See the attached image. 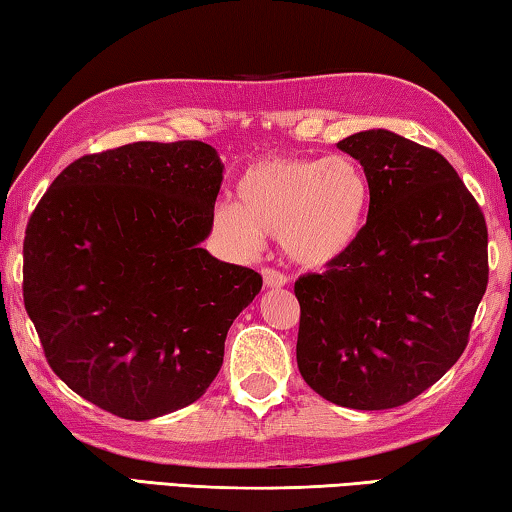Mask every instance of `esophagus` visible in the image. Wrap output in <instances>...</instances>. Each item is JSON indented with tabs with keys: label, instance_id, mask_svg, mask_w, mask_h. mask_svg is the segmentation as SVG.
<instances>
[{
	"label": "esophagus",
	"instance_id": "esophagus-1",
	"mask_svg": "<svg viewBox=\"0 0 512 512\" xmlns=\"http://www.w3.org/2000/svg\"><path fill=\"white\" fill-rule=\"evenodd\" d=\"M263 281H265V288H283L288 283V276L283 272L272 270V267H265Z\"/></svg>",
	"mask_w": 512,
	"mask_h": 512
}]
</instances>
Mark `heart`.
I'll return each mask as SVG.
<instances>
[{
    "label": "heart",
    "mask_w": 512,
    "mask_h": 512,
    "mask_svg": "<svg viewBox=\"0 0 512 512\" xmlns=\"http://www.w3.org/2000/svg\"><path fill=\"white\" fill-rule=\"evenodd\" d=\"M238 201L215 208V226L240 249L276 236L290 261L324 267L356 245L372 204L370 179L349 156L263 158L238 181Z\"/></svg>",
    "instance_id": "b5f03b06"
}]
</instances>
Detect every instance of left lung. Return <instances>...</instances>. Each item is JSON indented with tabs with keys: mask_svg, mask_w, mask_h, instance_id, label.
I'll return each mask as SVG.
<instances>
[{
	"mask_svg": "<svg viewBox=\"0 0 512 512\" xmlns=\"http://www.w3.org/2000/svg\"><path fill=\"white\" fill-rule=\"evenodd\" d=\"M363 165V233L322 274L299 276L297 365L331 404L383 410L442 379L467 347L488 286V229L435 149L388 129L338 142Z\"/></svg>",
	"mask_w": 512,
	"mask_h": 512,
	"instance_id": "obj_1",
	"label": "left lung"
}]
</instances>
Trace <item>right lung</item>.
<instances>
[{"instance_id":"right-lung-1","label":"right lung","mask_w":512,"mask_h":512,"mask_svg":"<svg viewBox=\"0 0 512 512\" xmlns=\"http://www.w3.org/2000/svg\"><path fill=\"white\" fill-rule=\"evenodd\" d=\"M224 165L199 140L131 142L65 167L24 236V308L67 388L124 420L197 401L261 274L201 247Z\"/></svg>"}]
</instances>
